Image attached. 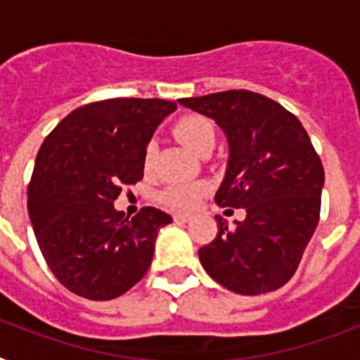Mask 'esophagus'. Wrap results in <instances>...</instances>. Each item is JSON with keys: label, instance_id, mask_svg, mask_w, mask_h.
Listing matches in <instances>:
<instances>
[{"label": "esophagus", "instance_id": "obj_1", "mask_svg": "<svg viewBox=\"0 0 360 360\" xmlns=\"http://www.w3.org/2000/svg\"><path fill=\"white\" fill-rule=\"evenodd\" d=\"M174 220L177 222V224H185V222H188V220H191V217H188V214H175Z\"/></svg>", "mask_w": 360, "mask_h": 360}]
</instances>
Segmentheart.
Listing matches in <instances>:
<instances>
[{"label": "heart", "mask_w": 360, "mask_h": 360, "mask_svg": "<svg viewBox=\"0 0 360 360\" xmlns=\"http://www.w3.org/2000/svg\"><path fill=\"white\" fill-rule=\"evenodd\" d=\"M175 138L185 143L188 149L194 153H200L207 147L214 146L217 140V129L214 123L205 115L200 114H185L181 115L179 120L174 124ZM153 158H155V147L153 143H147L146 151H143V168L151 169ZM207 191V186L203 183H172L160 192V202L166 207L174 209V211H191L196 207L203 192Z\"/></svg>", "instance_id": "obj_1"}]
</instances>
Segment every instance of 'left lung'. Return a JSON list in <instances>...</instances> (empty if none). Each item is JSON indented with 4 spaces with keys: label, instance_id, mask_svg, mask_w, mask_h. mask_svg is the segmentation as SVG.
<instances>
[{
    "label": "left lung",
    "instance_id": "obj_1",
    "mask_svg": "<svg viewBox=\"0 0 360 360\" xmlns=\"http://www.w3.org/2000/svg\"><path fill=\"white\" fill-rule=\"evenodd\" d=\"M179 104L226 132L230 160L214 202L246 211L236 228L214 217L219 233L198 250L203 269L240 295L278 290L295 274L319 222L325 172L308 132L276 101L246 89Z\"/></svg>",
    "mask_w": 360,
    "mask_h": 360
}]
</instances>
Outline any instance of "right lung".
<instances>
[{
  "label": "right lung",
  "mask_w": 360,
  "mask_h": 360,
  "mask_svg": "<svg viewBox=\"0 0 360 360\" xmlns=\"http://www.w3.org/2000/svg\"><path fill=\"white\" fill-rule=\"evenodd\" d=\"M177 108L162 98H108L72 110L42 141L27 186L37 243L53 276L89 301H110L143 278L172 217L114 202L143 177V151Z\"/></svg>",
  "instance_id": "1"
}]
</instances>
